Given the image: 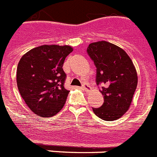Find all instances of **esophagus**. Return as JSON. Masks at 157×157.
Returning <instances> with one entry per match:
<instances>
[{"mask_svg":"<svg viewBox=\"0 0 157 157\" xmlns=\"http://www.w3.org/2000/svg\"><path fill=\"white\" fill-rule=\"evenodd\" d=\"M81 88H82L83 89L86 90V91H90V89H91V87L89 86L88 84H83L82 86H81Z\"/></svg>","mask_w":157,"mask_h":157,"instance_id":"obj_1","label":"esophagus"}]
</instances>
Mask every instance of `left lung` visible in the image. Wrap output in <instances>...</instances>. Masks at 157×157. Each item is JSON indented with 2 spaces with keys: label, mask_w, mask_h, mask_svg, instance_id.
Returning <instances> with one entry per match:
<instances>
[{
  "label": "left lung",
  "mask_w": 157,
  "mask_h": 157,
  "mask_svg": "<svg viewBox=\"0 0 157 157\" xmlns=\"http://www.w3.org/2000/svg\"><path fill=\"white\" fill-rule=\"evenodd\" d=\"M87 52L97 68L96 82L103 84L104 104L93 108L101 119L113 121L128 110L137 86V73L126 52L108 41L91 43Z\"/></svg>",
  "instance_id": "1"
}]
</instances>
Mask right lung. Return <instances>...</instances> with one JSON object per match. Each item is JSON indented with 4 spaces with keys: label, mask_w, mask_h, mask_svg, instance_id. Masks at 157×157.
Masks as SVG:
<instances>
[{
    "label": "right lung",
    "mask_w": 157,
    "mask_h": 157,
    "mask_svg": "<svg viewBox=\"0 0 157 157\" xmlns=\"http://www.w3.org/2000/svg\"><path fill=\"white\" fill-rule=\"evenodd\" d=\"M69 45L44 44L22 56L17 69V84L22 98L36 115L51 117L64 107L69 91L64 87V60Z\"/></svg>",
    "instance_id": "add662e5"
}]
</instances>
